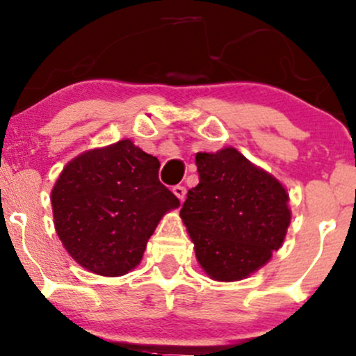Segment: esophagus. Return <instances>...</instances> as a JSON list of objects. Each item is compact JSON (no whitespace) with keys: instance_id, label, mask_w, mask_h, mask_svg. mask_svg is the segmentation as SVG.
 Here are the masks:
<instances>
[{"instance_id":"esophagus-1","label":"esophagus","mask_w":356,"mask_h":356,"mask_svg":"<svg viewBox=\"0 0 356 356\" xmlns=\"http://www.w3.org/2000/svg\"><path fill=\"white\" fill-rule=\"evenodd\" d=\"M173 193L178 196L179 202H183V200H185V196H186V188H185V186H181V185L173 186Z\"/></svg>"}]
</instances>
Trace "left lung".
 Segmentation results:
<instances>
[{
    "label": "left lung",
    "instance_id": "1",
    "mask_svg": "<svg viewBox=\"0 0 356 356\" xmlns=\"http://www.w3.org/2000/svg\"><path fill=\"white\" fill-rule=\"evenodd\" d=\"M200 183L181 216L204 273L236 282L260 270L283 245L291 221L286 188L238 149L196 153Z\"/></svg>",
    "mask_w": 356,
    "mask_h": 356
}]
</instances>
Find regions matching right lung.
Returning a JSON list of instances; mask_svg holds the SVG:
<instances>
[{
  "instance_id": "add662e5",
  "label": "right lung",
  "mask_w": 356,
  "mask_h": 356,
  "mask_svg": "<svg viewBox=\"0 0 356 356\" xmlns=\"http://www.w3.org/2000/svg\"><path fill=\"white\" fill-rule=\"evenodd\" d=\"M160 161L131 140L78 154L51 190L54 228L79 266L121 277L140 265L149 236L179 200L158 179Z\"/></svg>"
}]
</instances>
